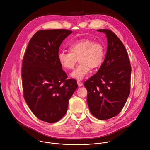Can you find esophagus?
I'll list each match as a JSON object with an SVG mask.
<instances>
[{"label": "esophagus", "mask_w": 150, "mask_h": 150, "mask_svg": "<svg viewBox=\"0 0 150 150\" xmlns=\"http://www.w3.org/2000/svg\"><path fill=\"white\" fill-rule=\"evenodd\" d=\"M77 83H78V85L79 87H82V85H83L82 82H81L80 81H77Z\"/></svg>", "instance_id": "34e87169"}]
</instances>
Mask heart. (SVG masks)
I'll list each match as a JSON object with an SVG mask.
<instances>
[{
    "label": "heart",
    "mask_w": 150,
    "mask_h": 150,
    "mask_svg": "<svg viewBox=\"0 0 150 150\" xmlns=\"http://www.w3.org/2000/svg\"><path fill=\"white\" fill-rule=\"evenodd\" d=\"M69 53L60 51L57 53L59 62L65 71L72 70L79 60V65L71 74L70 76L82 80L90 72L91 68H98L103 62L105 50L98 42L84 38L72 42L68 46Z\"/></svg>",
    "instance_id": "obj_1"
}]
</instances>
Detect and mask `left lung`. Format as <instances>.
Segmentation results:
<instances>
[{
	"label": "left lung",
	"mask_w": 150,
	"mask_h": 150,
	"mask_svg": "<svg viewBox=\"0 0 150 150\" xmlns=\"http://www.w3.org/2000/svg\"><path fill=\"white\" fill-rule=\"evenodd\" d=\"M106 35L108 47L98 72L85 82L91 113L100 120L117 115L130 93L131 67L122 42L112 31L97 30Z\"/></svg>",
	"instance_id": "1"
}]
</instances>
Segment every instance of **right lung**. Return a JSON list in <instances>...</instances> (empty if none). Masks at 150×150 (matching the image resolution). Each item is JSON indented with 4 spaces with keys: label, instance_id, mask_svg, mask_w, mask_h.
Returning a JSON list of instances; mask_svg holds the SVG:
<instances>
[{
    "label": "right lung",
    "instance_id": "right-lung-1",
    "mask_svg": "<svg viewBox=\"0 0 150 150\" xmlns=\"http://www.w3.org/2000/svg\"><path fill=\"white\" fill-rule=\"evenodd\" d=\"M72 33L40 30L31 38L22 67L24 99L40 120L55 123L67 112L69 100L78 88L75 79H67L57 59L63 41Z\"/></svg>",
    "mask_w": 150,
    "mask_h": 150
}]
</instances>
